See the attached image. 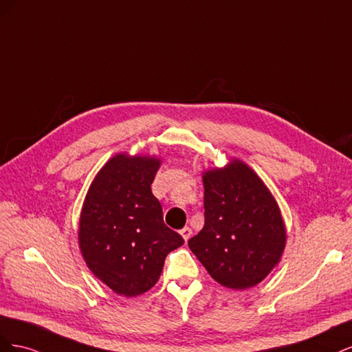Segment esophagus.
Returning <instances> with one entry per match:
<instances>
[{
  "instance_id": "1",
  "label": "esophagus",
  "mask_w": 352,
  "mask_h": 352,
  "mask_svg": "<svg viewBox=\"0 0 352 352\" xmlns=\"http://www.w3.org/2000/svg\"><path fill=\"white\" fill-rule=\"evenodd\" d=\"M180 235H182V238L185 239V242H188V239L190 238V235H192V229H190V228H184L182 230H180Z\"/></svg>"
}]
</instances>
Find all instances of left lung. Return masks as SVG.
Returning <instances> with one entry per match:
<instances>
[{"mask_svg":"<svg viewBox=\"0 0 352 352\" xmlns=\"http://www.w3.org/2000/svg\"><path fill=\"white\" fill-rule=\"evenodd\" d=\"M204 228L188 245L217 283L242 291L279 264L286 226L278 201L239 158L202 172Z\"/></svg>","mask_w":352,"mask_h":352,"instance_id":"left-lung-1","label":"left lung"}]
</instances>
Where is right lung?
<instances>
[{
	"label": "right lung",
	"instance_id": "1",
	"mask_svg": "<svg viewBox=\"0 0 352 352\" xmlns=\"http://www.w3.org/2000/svg\"><path fill=\"white\" fill-rule=\"evenodd\" d=\"M162 158L119 153L95 175L79 219V248L88 269L113 292L142 295L158 282L170 251L184 238L168 229L151 184Z\"/></svg>",
	"mask_w": 352,
	"mask_h": 352
}]
</instances>
